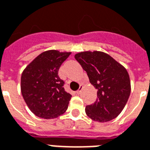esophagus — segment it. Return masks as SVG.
<instances>
[{"instance_id": "obj_1", "label": "esophagus", "mask_w": 150, "mask_h": 150, "mask_svg": "<svg viewBox=\"0 0 150 150\" xmlns=\"http://www.w3.org/2000/svg\"><path fill=\"white\" fill-rule=\"evenodd\" d=\"M82 89H83V86H82V85H80V86H79V88L78 91H76V94L79 95V94L81 93V91H82Z\"/></svg>"}]
</instances>
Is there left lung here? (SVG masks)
I'll use <instances>...</instances> for the list:
<instances>
[{
    "mask_svg": "<svg viewBox=\"0 0 150 150\" xmlns=\"http://www.w3.org/2000/svg\"><path fill=\"white\" fill-rule=\"evenodd\" d=\"M75 58L97 89L98 98L86 106V115L92 120L106 122L117 117L130 95L131 86L126 69L103 52H82Z\"/></svg>",
    "mask_w": 150,
    "mask_h": 150,
    "instance_id": "8db88e82",
    "label": "left lung"
}]
</instances>
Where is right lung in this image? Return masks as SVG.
<instances>
[{"mask_svg":"<svg viewBox=\"0 0 150 150\" xmlns=\"http://www.w3.org/2000/svg\"><path fill=\"white\" fill-rule=\"evenodd\" d=\"M71 52L57 50L44 52L30 63L21 75L22 96L37 117L52 119L66 111L71 95L65 91L59 77L61 64Z\"/></svg>","mask_w":150,"mask_h":150,"instance_id":"1","label":"right lung"}]
</instances>
